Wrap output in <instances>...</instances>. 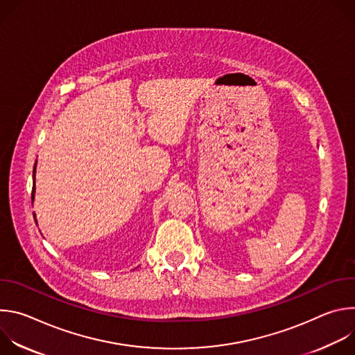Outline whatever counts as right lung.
Instances as JSON below:
<instances>
[{
	"mask_svg": "<svg viewBox=\"0 0 355 355\" xmlns=\"http://www.w3.org/2000/svg\"><path fill=\"white\" fill-rule=\"evenodd\" d=\"M36 166V164H35ZM33 178H35V167H33ZM33 184H35V181H33ZM33 191H35V185H33V188H32V198H33Z\"/></svg>",
	"mask_w": 355,
	"mask_h": 355,
	"instance_id": "1",
	"label": "right lung"
}]
</instances>
